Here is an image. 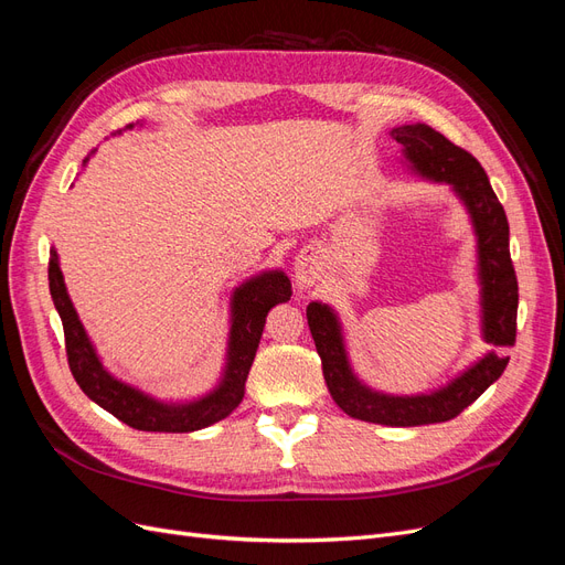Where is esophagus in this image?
<instances>
[{"mask_svg": "<svg viewBox=\"0 0 565 565\" xmlns=\"http://www.w3.org/2000/svg\"><path fill=\"white\" fill-rule=\"evenodd\" d=\"M320 270V259L316 252H301L295 262V280L299 287H309L316 282Z\"/></svg>", "mask_w": 565, "mask_h": 565, "instance_id": "obj_1", "label": "esophagus"}]
</instances>
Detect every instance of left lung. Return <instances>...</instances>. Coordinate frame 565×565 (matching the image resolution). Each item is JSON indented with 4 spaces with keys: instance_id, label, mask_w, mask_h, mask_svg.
<instances>
[{
    "instance_id": "1",
    "label": "left lung",
    "mask_w": 565,
    "mask_h": 565,
    "mask_svg": "<svg viewBox=\"0 0 565 565\" xmlns=\"http://www.w3.org/2000/svg\"><path fill=\"white\" fill-rule=\"evenodd\" d=\"M403 146L405 160L415 172L431 181H446L465 202L473 221L478 241V278H481L483 339L488 344L507 349L516 344L519 282L509 254V224L504 207L494 195L486 169L471 152L455 146L429 125H405L391 131ZM316 351L322 363V377L328 382L334 403L349 417L386 424V426H422L455 419L481 393L500 380L509 358L490 351L481 361L461 372L457 380L434 393L422 396H386L358 382L351 372L344 337L330 306L320 301L306 309Z\"/></svg>"
}]
</instances>
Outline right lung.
Wrapping results in <instances>:
<instances>
[{
    "instance_id": "1",
    "label": "right lung",
    "mask_w": 565,
    "mask_h": 565,
    "mask_svg": "<svg viewBox=\"0 0 565 565\" xmlns=\"http://www.w3.org/2000/svg\"><path fill=\"white\" fill-rule=\"evenodd\" d=\"M131 127L134 125H129L127 129ZM117 134H122V129ZM87 160H84V164H87ZM49 292L63 322L67 365H71V372L79 388L96 405L108 409L110 415L131 426V429L188 434L221 422L241 405L245 396L247 374L254 363L256 349H259L266 316L273 306L292 297V285H289L282 270H268L235 289L231 303L233 318L224 377H221V384L212 393H207V396L183 405H167L146 396V393L115 380L104 367V363L98 361L92 341L77 318V311L73 309V301L67 297L56 249H51L49 256Z\"/></svg>"
}]
</instances>
